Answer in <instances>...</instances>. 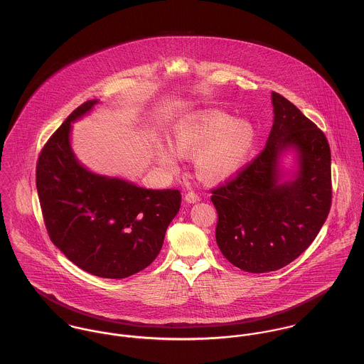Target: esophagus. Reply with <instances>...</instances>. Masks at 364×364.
<instances>
[{
    "label": "esophagus",
    "mask_w": 364,
    "mask_h": 364,
    "mask_svg": "<svg viewBox=\"0 0 364 364\" xmlns=\"http://www.w3.org/2000/svg\"><path fill=\"white\" fill-rule=\"evenodd\" d=\"M200 200V198L195 193V192H188L186 195H185V202L186 203H196V202H199Z\"/></svg>",
    "instance_id": "1"
}]
</instances>
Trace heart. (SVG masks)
<instances>
[{
  "instance_id": "b5f03b06",
  "label": "heart",
  "mask_w": 364,
  "mask_h": 364,
  "mask_svg": "<svg viewBox=\"0 0 364 364\" xmlns=\"http://www.w3.org/2000/svg\"><path fill=\"white\" fill-rule=\"evenodd\" d=\"M257 132L247 120L220 110H208L179 120L172 133V147L158 144L156 156L166 171L179 168L181 156H195L199 176L223 182L235 176L255 146Z\"/></svg>"
}]
</instances>
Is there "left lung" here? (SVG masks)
<instances>
[{
	"label": "left lung",
	"mask_w": 364,
	"mask_h": 364,
	"mask_svg": "<svg viewBox=\"0 0 364 364\" xmlns=\"http://www.w3.org/2000/svg\"><path fill=\"white\" fill-rule=\"evenodd\" d=\"M273 126L266 147L237 178L213 189L215 241L234 266L264 273L297 259L318 235L332 200L325 134L284 97L272 92ZM293 152L287 177L281 156Z\"/></svg>",
	"instance_id": "1"
}]
</instances>
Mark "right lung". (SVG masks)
Segmentation results:
<instances>
[{
	"mask_svg": "<svg viewBox=\"0 0 364 364\" xmlns=\"http://www.w3.org/2000/svg\"><path fill=\"white\" fill-rule=\"evenodd\" d=\"M98 104L91 100L78 106L54 132L38 159L36 188L53 244L91 274L124 279L156 259L181 208V192L140 188L78 161L71 123Z\"/></svg>",
	"mask_w": 364,
	"mask_h": 364,
	"instance_id": "right-lung-1",
	"label": "right lung"
}]
</instances>
